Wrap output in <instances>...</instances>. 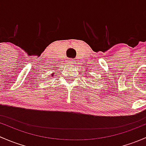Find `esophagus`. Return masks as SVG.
I'll list each match as a JSON object with an SVG mask.
<instances>
[{
  "instance_id": "esophagus-1",
  "label": "esophagus",
  "mask_w": 146,
  "mask_h": 146,
  "mask_svg": "<svg viewBox=\"0 0 146 146\" xmlns=\"http://www.w3.org/2000/svg\"><path fill=\"white\" fill-rule=\"evenodd\" d=\"M75 61L74 59H70L68 60V64H74Z\"/></svg>"
}]
</instances>
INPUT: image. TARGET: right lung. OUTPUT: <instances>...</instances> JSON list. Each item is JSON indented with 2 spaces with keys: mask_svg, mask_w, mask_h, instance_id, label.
<instances>
[{
  "mask_svg": "<svg viewBox=\"0 0 146 146\" xmlns=\"http://www.w3.org/2000/svg\"><path fill=\"white\" fill-rule=\"evenodd\" d=\"M52 75H53V74H52Z\"/></svg>",
  "mask_w": 146,
  "mask_h": 146,
  "instance_id": "obj_1",
  "label": "right lung"
}]
</instances>
